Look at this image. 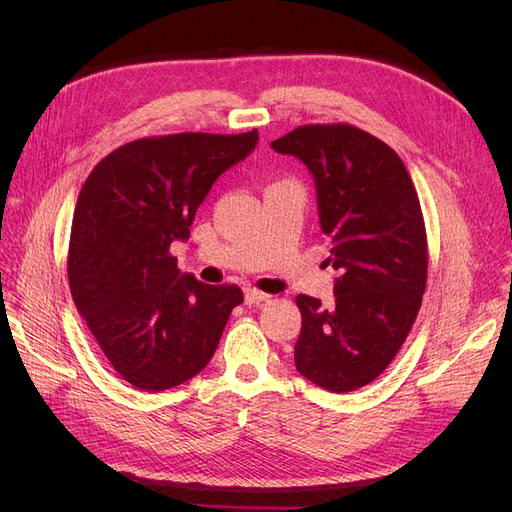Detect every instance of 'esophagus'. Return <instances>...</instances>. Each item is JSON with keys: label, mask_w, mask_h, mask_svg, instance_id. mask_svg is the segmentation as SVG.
<instances>
[{"label": "esophagus", "mask_w": 512, "mask_h": 512, "mask_svg": "<svg viewBox=\"0 0 512 512\" xmlns=\"http://www.w3.org/2000/svg\"><path fill=\"white\" fill-rule=\"evenodd\" d=\"M270 301V294H265L261 290H255V288H245V303L247 305H259V303H265Z\"/></svg>", "instance_id": "obj_1"}]
</instances>
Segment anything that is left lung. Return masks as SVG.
<instances>
[{"label": "left lung", "instance_id": "left-lung-1", "mask_svg": "<svg viewBox=\"0 0 512 512\" xmlns=\"http://www.w3.org/2000/svg\"><path fill=\"white\" fill-rule=\"evenodd\" d=\"M313 176L319 226L338 272L334 305L299 294L297 371L330 392H353L390 365L407 340L427 280L419 197L402 159L351 124L299 126L272 143Z\"/></svg>", "mask_w": 512, "mask_h": 512}]
</instances>
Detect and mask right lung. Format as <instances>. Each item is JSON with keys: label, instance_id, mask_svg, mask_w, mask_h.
<instances>
[{"label": "right lung", "instance_id": "add662e5", "mask_svg": "<svg viewBox=\"0 0 512 512\" xmlns=\"http://www.w3.org/2000/svg\"><path fill=\"white\" fill-rule=\"evenodd\" d=\"M257 141V130L139 139L103 157L80 188L70 292L103 355L134 388L161 392L195 378L242 303L238 286L180 274L170 247L188 240L213 182Z\"/></svg>", "mask_w": 512, "mask_h": 512}]
</instances>
